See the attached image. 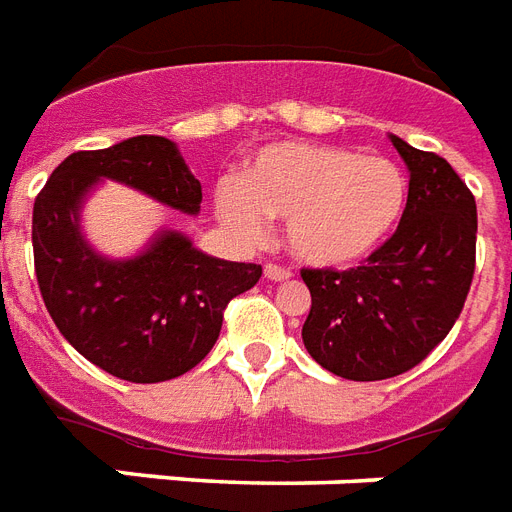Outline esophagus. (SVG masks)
I'll return each mask as SVG.
<instances>
[{
  "label": "esophagus",
  "instance_id": "obj_1",
  "mask_svg": "<svg viewBox=\"0 0 512 512\" xmlns=\"http://www.w3.org/2000/svg\"><path fill=\"white\" fill-rule=\"evenodd\" d=\"M292 273L287 271V268H282V265L276 263H268L265 265V279H271V282H287Z\"/></svg>",
  "mask_w": 512,
  "mask_h": 512
}]
</instances>
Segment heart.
Masks as SVG:
<instances>
[{"instance_id":"obj_1","label":"heart","mask_w":512,"mask_h":512,"mask_svg":"<svg viewBox=\"0 0 512 512\" xmlns=\"http://www.w3.org/2000/svg\"><path fill=\"white\" fill-rule=\"evenodd\" d=\"M408 204L403 169L381 155L308 142L268 144L241 182L217 187V212L255 239L265 220H284V241L300 263L349 268L384 244Z\"/></svg>"}]
</instances>
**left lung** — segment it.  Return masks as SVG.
I'll use <instances>...</instances> for the list:
<instances>
[{"label": "left lung", "mask_w": 512, "mask_h": 512, "mask_svg": "<svg viewBox=\"0 0 512 512\" xmlns=\"http://www.w3.org/2000/svg\"><path fill=\"white\" fill-rule=\"evenodd\" d=\"M411 171L395 236L357 268H303L308 354L335 376L381 381L416 368L462 314L473 284L475 198L446 158L389 136Z\"/></svg>", "instance_id": "left-lung-1"}]
</instances>
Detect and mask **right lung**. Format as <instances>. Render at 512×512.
Returning <instances> with one entry per match:
<instances>
[{
	"instance_id": "right-lung-1",
	"label": "right lung",
	"mask_w": 512,
	"mask_h": 512,
	"mask_svg": "<svg viewBox=\"0 0 512 512\" xmlns=\"http://www.w3.org/2000/svg\"><path fill=\"white\" fill-rule=\"evenodd\" d=\"M101 179L182 214L201 212V182L166 136H131L107 150L72 152L34 201L39 292L61 335L85 360L131 384L169 381L212 351L225 306L252 290L263 268L206 255L179 230H158L134 257L99 255L80 217Z\"/></svg>"
}]
</instances>
